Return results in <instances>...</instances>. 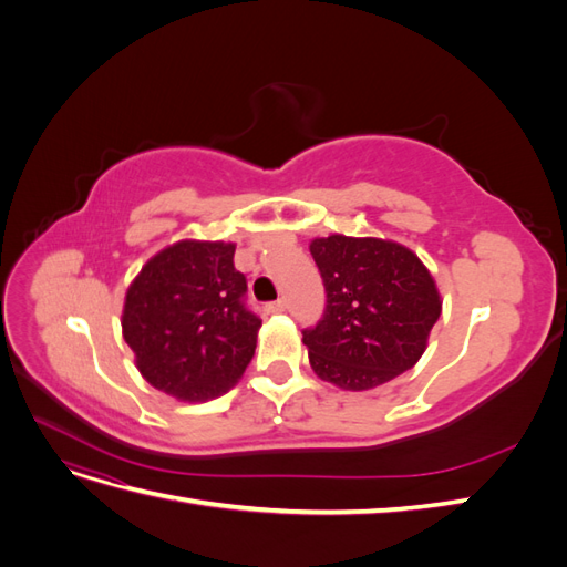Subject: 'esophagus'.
<instances>
[{
    "mask_svg": "<svg viewBox=\"0 0 567 567\" xmlns=\"http://www.w3.org/2000/svg\"><path fill=\"white\" fill-rule=\"evenodd\" d=\"M286 310H288L286 298H279V300H274V302L267 305V312H271V315H279V312H286Z\"/></svg>",
    "mask_w": 567,
    "mask_h": 567,
    "instance_id": "obj_1",
    "label": "esophagus"
}]
</instances>
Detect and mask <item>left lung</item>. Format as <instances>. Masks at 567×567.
<instances>
[{"label":"left lung","mask_w":567,"mask_h":567,"mask_svg":"<svg viewBox=\"0 0 567 567\" xmlns=\"http://www.w3.org/2000/svg\"><path fill=\"white\" fill-rule=\"evenodd\" d=\"M326 307L302 331L321 381L342 390L379 388L414 367L442 312L431 271L409 248L383 238H315Z\"/></svg>","instance_id":"left-lung-1"}]
</instances>
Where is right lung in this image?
<instances>
[{
  "label": "right lung",
  "instance_id": "1",
  "mask_svg": "<svg viewBox=\"0 0 567 567\" xmlns=\"http://www.w3.org/2000/svg\"><path fill=\"white\" fill-rule=\"evenodd\" d=\"M234 250L225 241H179L153 255L127 288L125 342L144 379L169 398H219L255 354L262 321L246 305Z\"/></svg>",
  "mask_w": 567,
  "mask_h": 567
}]
</instances>
